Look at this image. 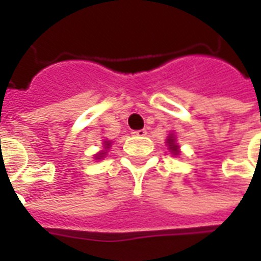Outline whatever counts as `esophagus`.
<instances>
[{"label":"esophagus","instance_id":"esophagus-1","mask_svg":"<svg viewBox=\"0 0 261 261\" xmlns=\"http://www.w3.org/2000/svg\"><path fill=\"white\" fill-rule=\"evenodd\" d=\"M131 134L136 137H145L147 136V130H136V131H133Z\"/></svg>","mask_w":261,"mask_h":261}]
</instances>
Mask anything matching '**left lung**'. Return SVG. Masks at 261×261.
Here are the masks:
<instances>
[{
	"mask_svg": "<svg viewBox=\"0 0 261 261\" xmlns=\"http://www.w3.org/2000/svg\"><path fill=\"white\" fill-rule=\"evenodd\" d=\"M168 144H169V148L172 149V152L177 155V145L175 144V140H173V137H169L168 138Z\"/></svg>",
	"mask_w": 261,
	"mask_h": 261,
	"instance_id": "obj_1",
	"label": "left lung"
}]
</instances>
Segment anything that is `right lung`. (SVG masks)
<instances>
[{
  "mask_svg": "<svg viewBox=\"0 0 261 261\" xmlns=\"http://www.w3.org/2000/svg\"><path fill=\"white\" fill-rule=\"evenodd\" d=\"M106 145H108V147H109V144H106ZM102 155H103V152H100V153H99V155H97V156H102Z\"/></svg>",
  "mask_w": 261,
  "mask_h": 261,
  "instance_id": "add662e5",
  "label": "right lung"
}]
</instances>
